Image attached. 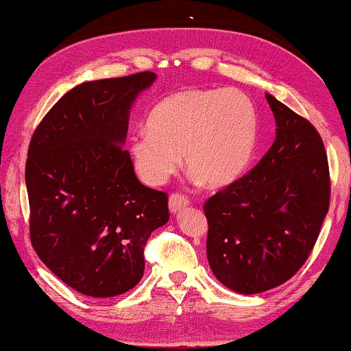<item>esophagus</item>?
I'll use <instances>...</instances> for the list:
<instances>
[{"label": "esophagus", "instance_id": "esophagus-1", "mask_svg": "<svg viewBox=\"0 0 351 351\" xmlns=\"http://www.w3.org/2000/svg\"><path fill=\"white\" fill-rule=\"evenodd\" d=\"M187 205H189V199H187L184 194H178V192H175V194L170 195L169 208L171 213H180V211L184 210Z\"/></svg>", "mask_w": 351, "mask_h": 351}]
</instances>
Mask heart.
<instances>
[{"label":"heart","mask_w":351,"mask_h":351,"mask_svg":"<svg viewBox=\"0 0 351 351\" xmlns=\"http://www.w3.org/2000/svg\"><path fill=\"white\" fill-rule=\"evenodd\" d=\"M147 130L128 140L133 169L146 184L160 186L180 167L205 184L223 187L248 167L259 135V111L237 88H184L162 98Z\"/></svg>","instance_id":"obj_1"}]
</instances>
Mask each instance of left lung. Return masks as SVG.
Returning a JSON list of instances; mask_svg holds the SVG:
<instances>
[{
  "instance_id": "obj_1",
  "label": "left lung",
  "mask_w": 351,
  "mask_h": 351,
  "mask_svg": "<svg viewBox=\"0 0 351 351\" xmlns=\"http://www.w3.org/2000/svg\"><path fill=\"white\" fill-rule=\"evenodd\" d=\"M265 98L276 122L274 145L204 205L210 267L241 294L264 293L295 275L317 243L330 199L318 130L270 93Z\"/></svg>"
}]
</instances>
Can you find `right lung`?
Here are the masks:
<instances>
[{
	"label": "right lung",
	"instance_id": "obj_1",
	"mask_svg": "<svg viewBox=\"0 0 351 351\" xmlns=\"http://www.w3.org/2000/svg\"><path fill=\"white\" fill-rule=\"evenodd\" d=\"M152 71L79 84L53 105L28 146L29 240L77 293L112 298L138 285L145 246L170 218L169 195L143 186L124 145L132 103Z\"/></svg>",
	"mask_w": 351,
	"mask_h": 351
}]
</instances>
